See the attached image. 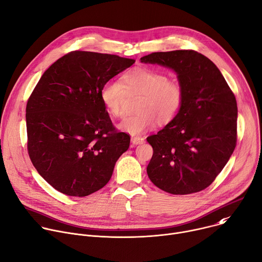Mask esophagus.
Wrapping results in <instances>:
<instances>
[{"mask_svg": "<svg viewBox=\"0 0 262 262\" xmlns=\"http://www.w3.org/2000/svg\"><path fill=\"white\" fill-rule=\"evenodd\" d=\"M144 143V139L142 137H132V146H136L139 144H143Z\"/></svg>", "mask_w": 262, "mask_h": 262, "instance_id": "esophagus-1", "label": "esophagus"}]
</instances>
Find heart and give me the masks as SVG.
Returning <instances> with one entry per match:
<instances>
[{
  "instance_id": "1",
  "label": "heart",
  "mask_w": 262,
  "mask_h": 262,
  "mask_svg": "<svg viewBox=\"0 0 262 262\" xmlns=\"http://www.w3.org/2000/svg\"><path fill=\"white\" fill-rule=\"evenodd\" d=\"M138 94V113L124 118L119 129L129 135H141L152 128L157 122L167 124L178 115L184 99V90L177 80H169L163 72L136 68L126 72L121 82L106 81L100 90V100L114 118L123 116L125 96Z\"/></svg>"
}]
</instances>
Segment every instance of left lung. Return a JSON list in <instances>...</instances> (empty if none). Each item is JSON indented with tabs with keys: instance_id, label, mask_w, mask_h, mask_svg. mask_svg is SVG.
I'll return each mask as SVG.
<instances>
[{
	"instance_id": "obj_1",
	"label": "left lung",
	"mask_w": 262,
	"mask_h": 262,
	"mask_svg": "<svg viewBox=\"0 0 262 262\" xmlns=\"http://www.w3.org/2000/svg\"><path fill=\"white\" fill-rule=\"evenodd\" d=\"M140 60L171 69L184 90L176 118L147 138L154 149L148 178L171 194L199 192L215 180L235 149L234 94L219 68L196 51L155 52Z\"/></svg>"
}]
</instances>
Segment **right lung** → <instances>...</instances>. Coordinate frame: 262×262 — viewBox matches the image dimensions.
Segmentation results:
<instances>
[{"label":"right lung","instance_id":"right-lung-1","mask_svg":"<svg viewBox=\"0 0 262 262\" xmlns=\"http://www.w3.org/2000/svg\"><path fill=\"white\" fill-rule=\"evenodd\" d=\"M135 59L74 51L45 71L28 100V152L57 191L83 198L111 180L130 138L113 126L100 100L102 85Z\"/></svg>","mask_w":262,"mask_h":262}]
</instances>
